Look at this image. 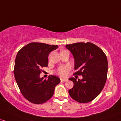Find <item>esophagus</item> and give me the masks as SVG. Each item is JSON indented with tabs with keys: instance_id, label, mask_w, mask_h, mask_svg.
<instances>
[{
	"instance_id": "esophagus-1",
	"label": "esophagus",
	"mask_w": 121,
	"mask_h": 121,
	"mask_svg": "<svg viewBox=\"0 0 121 121\" xmlns=\"http://www.w3.org/2000/svg\"><path fill=\"white\" fill-rule=\"evenodd\" d=\"M61 80L62 82H67V81L68 80V79H64V78H61Z\"/></svg>"
}]
</instances>
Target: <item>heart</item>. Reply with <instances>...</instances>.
<instances>
[{
  "label": "heart",
  "instance_id": "obj_1",
  "mask_svg": "<svg viewBox=\"0 0 121 121\" xmlns=\"http://www.w3.org/2000/svg\"><path fill=\"white\" fill-rule=\"evenodd\" d=\"M69 70V67L68 66L60 67L57 70V74L61 76H65L66 75L67 73Z\"/></svg>",
  "mask_w": 121,
  "mask_h": 121
}]
</instances>
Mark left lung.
<instances>
[{"label":"left lung","instance_id":"left-lung-1","mask_svg":"<svg viewBox=\"0 0 121 121\" xmlns=\"http://www.w3.org/2000/svg\"><path fill=\"white\" fill-rule=\"evenodd\" d=\"M74 59V73L82 75V79H69L74 82L69 91L70 97L79 103H88L94 99L104 86L108 72L106 55L99 47L91 42L66 45Z\"/></svg>","mask_w":121,"mask_h":121}]
</instances>
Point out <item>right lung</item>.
I'll use <instances>...</instances> for the list:
<instances>
[{
	"label": "right lung",
	"mask_w": 121,
	"mask_h": 121,
	"mask_svg": "<svg viewBox=\"0 0 121 121\" xmlns=\"http://www.w3.org/2000/svg\"><path fill=\"white\" fill-rule=\"evenodd\" d=\"M57 48V45L32 42L17 54L14 69L15 79L21 93L31 103L42 104L49 100L55 86L60 82L55 75H49L47 80L39 76L41 69L48 65V55Z\"/></svg>",
	"instance_id": "right-lung-1"
}]
</instances>
